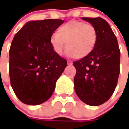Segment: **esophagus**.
Masks as SVG:
<instances>
[{
	"instance_id": "34e87169",
	"label": "esophagus",
	"mask_w": 129,
	"mask_h": 129,
	"mask_svg": "<svg viewBox=\"0 0 129 129\" xmlns=\"http://www.w3.org/2000/svg\"><path fill=\"white\" fill-rule=\"evenodd\" d=\"M67 64L68 65H72V62H71V61H67Z\"/></svg>"
}]
</instances>
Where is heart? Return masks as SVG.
Masks as SVG:
<instances>
[{
	"instance_id": "obj_1",
	"label": "heart",
	"mask_w": 129,
	"mask_h": 129,
	"mask_svg": "<svg viewBox=\"0 0 129 129\" xmlns=\"http://www.w3.org/2000/svg\"><path fill=\"white\" fill-rule=\"evenodd\" d=\"M98 38V33L93 25L71 21L58 28L57 34L51 37L50 44L53 51L59 55L63 53L66 45L69 57L82 59L94 50Z\"/></svg>"
}]
</instances>
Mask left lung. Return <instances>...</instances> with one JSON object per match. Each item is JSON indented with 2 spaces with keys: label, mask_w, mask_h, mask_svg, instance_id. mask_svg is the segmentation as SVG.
<instances>
[{
  "label": "left lung",
  "mask_w": 129,
  "mask_h": 129,
  "mask_svg": "<svg viewBox=\"0 0 129 129\" xmlns=\"http://www.w3.org/2000/svg\"><path fill=\"white\" fill-rule=\"evenodd\" d=\"M96 28L98 38L87 57L73 62L75 90L89 106H100L111 97L120 73V49L111 28L102 18H82Z\"/></svg>",
  "instance_id": "obj_1"
}]
</instances>
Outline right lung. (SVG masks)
<instances>
[{
  "mask_svg": "<svg viewBox=\"0 0 129 129\" xmlns=\"http://www.w3.org/2000/svg\"><path fill=\"white\" fill-rule=\"evenodd\" d=\"M63 23L61 19L29 21L14 36L9 50L10 81L25 104L47 101L67 67V60L54 52L50 44L53 33Z\"/></svg>",
  "mask_w": 129,
  "mask_h": 129,
  "instance_id": "add662e5",
  "label": "right lung"
}]
</instances>
